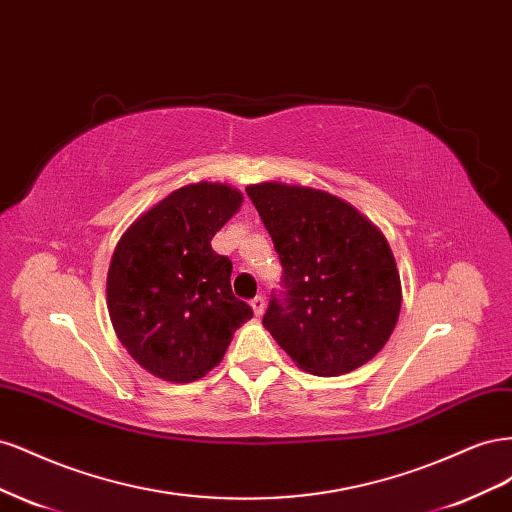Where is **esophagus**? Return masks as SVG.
<instances>
[{
	"mask_svg": "<svg viewBox=\"0 0 512 512\" xmlns=\"http://www.w3.org/2000/svg\"><path fill=\"white\" fill-rule=\"evenodd\" d=\"M250 305H252V309H254V314H256V316H262V314H265V297H260V294H256V297L250 301Z\"/></svg>",
	"mask_w": 512,
	"mask_h": 512,
	"instance_id": "34e87169",
	"label": "esophagus"
}]
</instances>
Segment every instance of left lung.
I'll return each instance as SVG.
<instances>
[{"instance_id":"8db88e82","label":"left lung","mask_w":512,"mask_h":512,"mask_svg":"<svg viewBox=\"0 0 512 512\" xmlns=\"http://www.w3.org/2000/svg\"><path fill=\"white\" fill-rule=\"evenodd\" d=\"M282 262L262 324L316 376H342L389 342L401 282L382 232L344 200L284 183L245 190Z\"/></svg>"}]
</instances>
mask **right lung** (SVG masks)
Instances as JSON below:
<instances>
[{
	"label": "right lung",
	"instance_id": "obj_1",
	"mask_svg": "<svg viewBox=\"0 0 512 512\" xmlns=\"http://www.w3.org/2000/svg\"><path fill=\"white\" fill-rule=\"evenodd\" d=\"M241 200L222 183L185 185L117 243L106 280L108 314L119 342L153 376L179 384L203 378L254 316L232 294V262L211 247Z\"/></svg>",
	"mask_w": 512,
	"mask_h": 512
}]
</instances>
